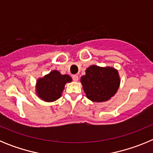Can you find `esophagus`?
<instances>
[{
  "label": "esophagus",
  "instance_id": "obj_1",
  "mask_svg": "<svg viewBox=\"0 0 153 153\" xmlns=\"http://www.w3.org/2000/svg\"><path fill=\"white\" fill-rule=\"evenodd\" d=\"M72 78L74 81H77L78 79H79V77H78L77 75H73Z\"/></svg>",
  "mask_w": 153,
  "mask_h": 153
}]
</instances>
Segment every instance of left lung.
I'll return each mask as SVG.
<instances>
[{"mask_svg":"<svg viewBox=\"0 0 153 153\" xmlns=\"http://www.w3.org/2000/svg\"><path fill=\"white\" fill-rule=\"evenodd\" d=\"M81 83L86 97L93 102L107 101L117 93L120 86L117 70L112 67L93 65L86 69V75L81 77Z\"/></svg>","mask_w":153,"mask_h":153,"instance_id":"8db88e82","label":"left lung"}]
</instances>
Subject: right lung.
Masks as SVG:
<instances>
[{"instance_id":"1","label":"right lung","mask_w":153,"mask_h":153,"mask_svg":"<svg viewBox=\"0 0 153 153\" xmlns=\"http://www.w3.org/2000/svg\"><path fill=\"white\" fill-rule=\"evenodd\" d=\"M72 80L68 75H61L53 70L36 82V93L40 99L47 102L56 100L61 97L65 84Z\"/></svg>"}]
</instances>
